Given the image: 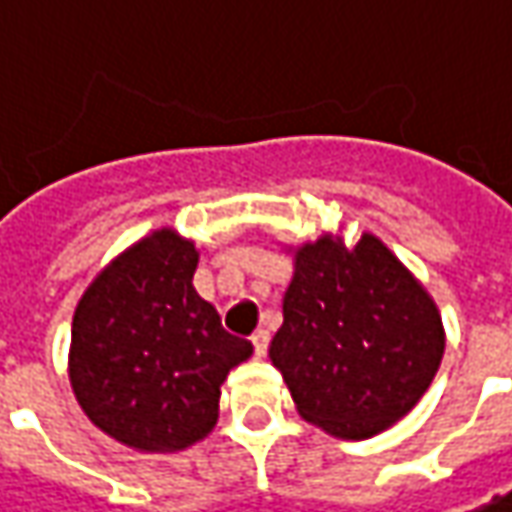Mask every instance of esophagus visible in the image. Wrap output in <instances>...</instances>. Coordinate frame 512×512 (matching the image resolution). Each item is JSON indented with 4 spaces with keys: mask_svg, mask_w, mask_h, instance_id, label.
<instances>
[{
    "mask_svg": "<svg viewBox=\"0 0 512 512\" xmlns=\"http://www.w3.org/2000/svg\"><path fill=\"white\" fill-rule=\"evenodd\" d=\"M252 344H255L257 358H263L266 349H269V332H266V329H257L255 335H252Z\"/></svg>",
    "mask_w": 512,
    "mask_h": 512,
    "instance_id": "34e87169",
    "label": "esophagus"
}]
</instances>
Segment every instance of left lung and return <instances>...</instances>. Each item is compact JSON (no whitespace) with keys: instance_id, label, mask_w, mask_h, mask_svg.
<instances>
[{"instance_id":"left-lung-1","label":"left lung","mask_w":512,"mask_h":512,"mask_svg":"<svg viewBox=\"0 0 512 512\" xmlns=\"http://www.w3.org/2000/svg\"><path fill=\"white\" fill-rule=\"evenodd\" d=\"M444 355L427 289L375 234H323L295 252L269 358L298 412L338 438L384 433L421 401Z\"/></svg>"}]
</instances>
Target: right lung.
Returning a JSON list of instances; mask_svg holds the SVG:
<instances>
[{"label":"right lung","instance_id":"right-lung-1","mask_svg":"<svg viewBox=\"0 0 512 512\" xmlns=\"http://www.w3.org/2000/svg\"><path fill=\"white\" fill-rule=\"evenodd\" d=\"M194 243L171 229L111 260L77 303L68 375L82 412L140 453H174L217 424L220 384L252 355L194 286Z\"/></svg>","mask_w":512,"mask_h":512}]
</instances>
